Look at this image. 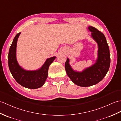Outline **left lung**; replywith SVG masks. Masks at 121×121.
Returning a JSON list of instances; mask_svg holds the SVG:
<instances>
[{
    "label": "left lung",
    "instance_id": "obj_1",
    "mask_svg": "<svg viewBox=\"0 0 121 121\" xmlns=\"http://www.w3.org/2000/svg\"><path fill=\"white\" fill-rule=\"evenodd\" d=\"M88 29L91 32V37L98 44V58L96 62L81 72L72 69L69 58L65 63L66 74L72 82L83 87L95 85L100 82L107 73L110 64L109 48L105 35L92 26H89Z\"/></svg>",
    "mask_w": 121,
    "mask_h": 121
}]
</instances>
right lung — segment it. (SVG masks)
<instances>
[{"instance_id":"add662e5","label":"right lung","mask_w":121,"mask_h":121,"mask_svg":"<svg viewBox=\"0 0 121 121\" xmlns=\"http://www.w3.org/2000/svg\"><path fill=\"white\" fill-rule=\"evenodd\" d=\"M20 33L14 38L10 47L8 56V65L13 78L19 85L25 88L35 89L43 86L48 77L49 65L56 57L48 58L40 69L35 71H27L19 65L16 57L17 42Z\"/></svg>"}]
</instances>
